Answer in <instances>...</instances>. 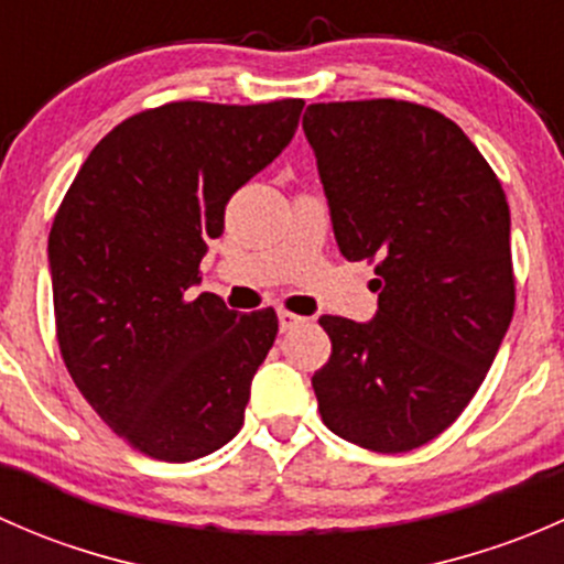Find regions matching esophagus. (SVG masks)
Here are the masks:
<instances>
[{"instance_id":"1","label":"esophagus","mask_w":564,"mask_h":564,"mask_svg":"<svg viewBox=\"0 0 564 564\" xmlns=\"http://www.w3.org/2000/svg\"><path fill=\"white\" fill-rule=\"evenodd\" d=\"M305 322H308V318L300 316V314H292V311H278V324H281V333H289V329H294V327H303Z\"/></svg>"}]
</instances>
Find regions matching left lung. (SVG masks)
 <instances>
[{
	"label": "left lung",
	"mask_w": 564,
	"mask_h": 564,
	"mask_svg": "<svg viewBox=\"0 0 564 564\" xmlns=\"http://www.w3.org/2000/svg\"><path fill=\"white\" fill-rule=\"evenodd\" d=\"M305 135L349 261H377L368 324L322 316L314 373L324 425L373 453L451 429L486 379L516 308L510 209L497 174L453 119L409 100L305 108Z\"/></svg>",
	"instance_id": "1"
}]
</instances>
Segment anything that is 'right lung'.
Instances as JSON below:
<instances>
[{
	"label": "right lung",
	"instance_id": "add662e5",
	"mask_svg": "<svg viewBox=\"0 0 564 564\" xmlns=\"http://www.w3.org/2000/svg\"><path fill=\"white\" fill-rule=\"evenodd\" d=\"M303 100H176L133 113L89 152L48 235L56 340L73 382L133 451L202 458L235 440L272 308L237 316L202 281L229 198L281 155Z\"/></svg>",
	"mask_w": 564,
	"mask_h": 564
}]
</instances>
